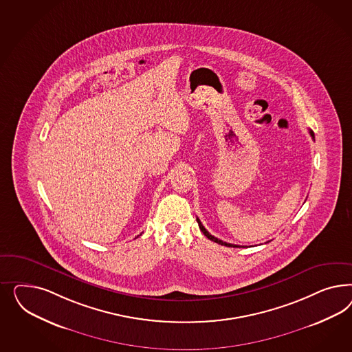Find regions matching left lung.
Masks as SVG:
<instances>
[{
	"instance_id": "8db88e82",
	"label": "left lung",
	"mask_w": 352,
	"mask_h": 352,
	"mask_svg": "<svg viewBox=\"0 0 352 352\" xmlns=\"http://www.w3.org/2000/svg\"><path fill=\"white\" fill-rule=\"evenodd\" d=\"M309 134H311V137L312 138H315V135H314V133L309 130ZM197 223H199V227H200V230H201V232H203L209 240H212V241H214V243H217V244H219V245H224V246H230V248H244V246H239V245H234V244H228V243H226V241H222V240H219V239H217V237H214L213 234H209L208 231H206V228L204 227L203 223L200 222V219L197 218Z\"/></svg>"
}]
</instances>
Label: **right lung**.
Instances as JSON below:
<instances>
[{"mask_svg":"<svg viewBox=\"0 0 352 352\" xmlns=\"http://www.w3.org/2000/svg\"><path fill=\"white\" fill-rule=\"evenodd\" d=\"M137 237H138V236H137Z\"/></svg>","mask_w":352,"mask_h":352,"instance_id":"1","label":"right lung"}]
</instances>
